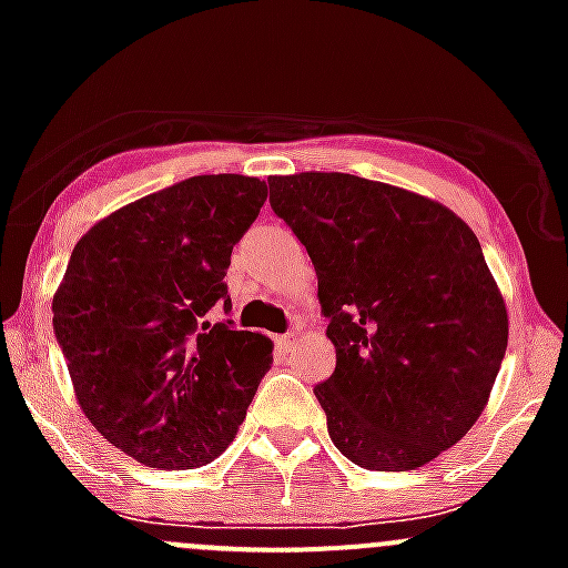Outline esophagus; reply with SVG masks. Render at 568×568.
Here are the masks:
<instances>
[{
  "label": "esophagus",
  "instance_id": "esophagus-1",
  "mask_svg": "<svg viewBox=\"0 0 568 568\" xmlns=\"http://www.w3.org/2000/svg\"><path fill=\"white\" fill-rule=\"evenodd\" d=\"M296 337H300V332L291 329V332H285V335H280L274 343H277L280 352H291V348H294V343H296Z\"/></svg>",
  "mask_w": 568,
  "mask_h": 568
}]
</instances>
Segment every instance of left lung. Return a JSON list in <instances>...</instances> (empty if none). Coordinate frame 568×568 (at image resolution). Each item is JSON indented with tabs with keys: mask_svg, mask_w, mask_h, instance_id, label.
<instances>
[{
	"mask_svg": "<svg viewBox=\"0 0 568 568\" xmlns=\"http://www.w3.org/2000/svg\"><path fill=\"white\" fill-rule=\"evenodd\" d=\"M274 214L318 274L335 371L326 428L365 469H417L489 400L508 346L500 288L467 222L437 200L346 173L268 178Z\"/></svg>",
	"mask_w": 568,
	"mask_h": 568,
	"instance_id": "8db88e82",
	"label": "left lung"
}]
</instances>
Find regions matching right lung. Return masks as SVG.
Instances as JSON below:
<instances>
[{
    "mask_svg": "<svg viewBox=\"0 0 568 568\" xmlns=\"http://www.w3.org/2000/svg\"><path fill=\"white\" fill-rule=\"evenodd\" d=\"M266 183L194 175L95 222L77 242L51 313L73 393L101 437L145 467L194 469L236 437L274 343L211 324L233 244Z\"/></svg>",
    "mask_w": 568,
    "mask_h": 568,
    "instance_id": "obj_1",
    "label": "right lung"
}]
</instances>
